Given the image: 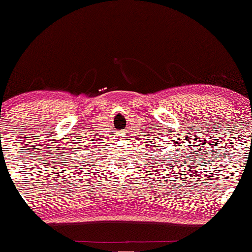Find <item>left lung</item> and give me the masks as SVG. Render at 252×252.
Masks as SVG:
<instances>
[{
	"label": "left lung",
	"mask_w": 252,
	"mask_h": 252,
	"mask_svg": "<svg viewBox=\"0 0 252 252\" xmlns=\"http://www.w3.org/2000/svg\"><path fill=\"white\" fill-rule=\"evenodd\" d=\"M160 143H162V141H157L156 146H154V148H156V149H152V151H154L155 154H157V152H162V150L164 149V146ZM154 144H155V141H154ZM166 144H168V143H166ZM169 154H171V152H169ZM165 155H168V154H165ZM155 156L158 157V155H155ZM163 159H164V158H163Z\"/></svg>",
	"instance_id": "left-lung-1"
}]
</instances>
